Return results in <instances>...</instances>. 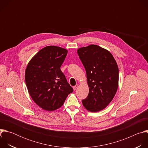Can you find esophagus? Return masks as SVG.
Listing matches in <instances>:
<instances>
[{"mask_svg": "<svg viewBox=\"0 0 148 148\" xmlns=\"http://www.w3.org/2000/svg\"><path fill=\"white\" fill-rule=\"evenodd\" d=\"M77 87H78V85L77 84V85H75V86H74L73 88V90L75 91V90H76V89L77 88Z\"/></svg>", "mask_w": 148, "mask_h": 148, "instance_id": "obj_1", "label": "esophagus"}]
</instances>
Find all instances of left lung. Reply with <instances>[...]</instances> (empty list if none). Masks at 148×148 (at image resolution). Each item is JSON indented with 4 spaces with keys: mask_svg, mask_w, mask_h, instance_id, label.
Wrapping results in <instances>:
<instances>
[{
    "mask_svg": "<svg viewBox=\"0 0 148 148\" xmlns=\"http://www.w3.org/2000/svg\"><path fill=\"white\" fill-rule=\"evenodd\" d=\"M78 55L86 69L89 93L82 102L90 112L102 110L114 98L118 86L119 70L110 52L97 45L79 48Z\"/></svg>",
    "mask_w": 148,
    "mask_h": 148,
    "instance_id": "8db88e82",
    "label": "left lung"
}]
</instances>
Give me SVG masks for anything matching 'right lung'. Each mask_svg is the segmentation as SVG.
Instances as JSON below:
<instances>
[{
	"instance_id": "add662e5",
	"label": "right lung",
	"mask_w": 148,
	"mask_h": 148,
	"mask_svg": "<svg viewBox=\"0 0 148 148\" xmlns=\"http://www.w3.org/2000/svg\"><path fill=\"white\" fill-rule=\"evenodd\" d=\"M67 52L60 47L47 46L32 58L26 69L29 93L34 102L45 110L59 108L68 95L73 92L60 69Z\"/></svg>"
}]
</instances>
